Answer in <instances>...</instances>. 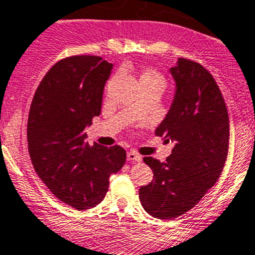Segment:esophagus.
Instances as JSON below:
<instances>
[{"label":"esophagus","instance_id":"esophagus-1","mask_svg":"<svg viewBox=\"0 0 255 255\" xmlns=\"http://www.w3.org/2000/svg\"><path fill=\"white\" fill-rule=\"evenodd\" d=\"M127 160H129V162H140L142 155H139L134 150H129V152H127Z\"/></svg>","mask_w":255,"mask_h":255}]
</instances>
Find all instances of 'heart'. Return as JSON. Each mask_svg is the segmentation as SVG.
Listing matches in <instances>:
<instances>
[{
  "instance_id": "1",
  "label": "heart",
  "mask_w": 255,
  "mask_h": 255,
  "mask_svg": "<svg viewBox=\"0 0 255 255\" xmlns=\"http://www.w3.org/2000/svg\"><path fill=\"white\" fill-rule=\"evenodd\" d=\"M140 83H147V85H162L164 87V78L159 72L153 70H148L140 76Z\"/></svg>"
}]
</instances>
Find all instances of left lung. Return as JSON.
Returning a JSON list of instances; mask_svg holds the SVG:
<instances>
[{"mask_svg": "<svg viewBox=\"0 0 255 255\" xmlns=\"http://www.w3.org/2000/svg\"><path fill=\"white\" fill-rule=\"evenodd\" d=\"M169 72L174 97L155 135L175 144L165 162L143 158L154 175L139 188L143 208L158 219L182 216L203 198L223 170L229 145L228 111L213 76L185 58Z\"/></svg>", "mask_w": 255, "mask_h": 255, "instance_id": "obj_1", "label": "left lung"}]
</instances>
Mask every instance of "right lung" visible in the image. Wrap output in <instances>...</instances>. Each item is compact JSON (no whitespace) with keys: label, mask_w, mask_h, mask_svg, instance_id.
<instances>
[{"label":"right lung","mask_w":255,"mask_h":255,"mask_svg":"<svg viewBox=\"0 0 255 255\" xmlns=\"http://www.w3.org/2000/svg\"><path fill=\"white\" fill-rule=\"evenodd\" d=\"M112 68L97 56L61 59L41 81L29 108L27 140L34 169L59 201L78 211L102 202L110 175L126 162L120 145L86 140Z\"/></svg>","instance_id":"right-lung-1"}]
</instances>
